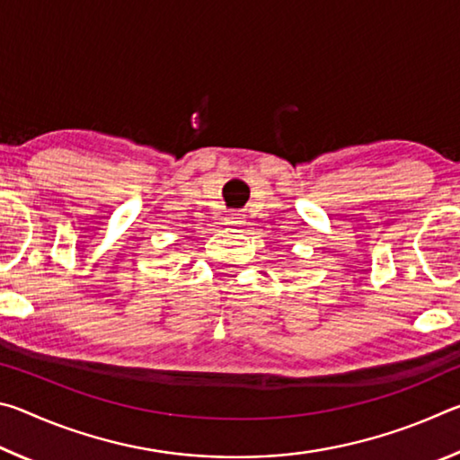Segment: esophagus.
Segmentation results:
<instances>
[{
    "instance_id": "1",
    "label": "esophagus",
    "mask_w": 460,
    "mask_h": 460,
    "mask_svg": "<svg viewBox=\"0 0 460 460\" xmlns=\"http://www.w3.org/2000/svg\"><path fill=\"white\" fill-rule=\"evenodd\" d=\"M225 225H229L231 229H241L245 225V217L241 213H231L227 219H225Z\"/></svg>"
}]
</instances>
